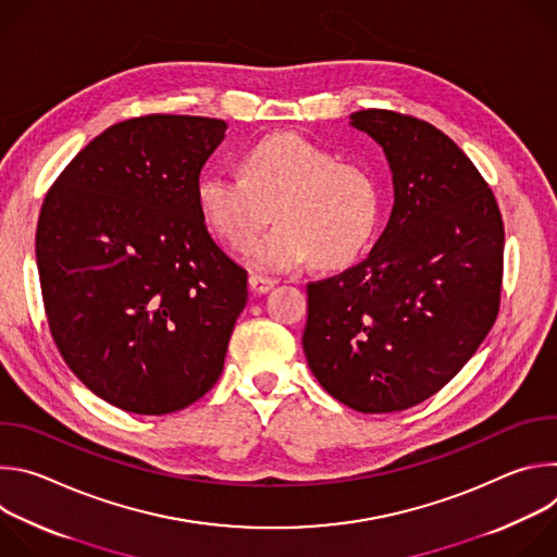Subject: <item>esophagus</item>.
I'll use <instances>...</instances> for the list:
<instances>
[{"label": "esophagus", "instance_id": "34e87169", "mask_svg": "<svg viewBox=\"0 0 557 557\" xmlns=\"http://www.w3.org/2000/svg\"><path fill=\"white\" fill-rule=\"evenodd\" d=\"M273 286H275V280H271V277H264V275H251L249 277V288L253 293H267Z\"/></svg>", "mask_w": 557, "mask_h": 557}]
</instances>
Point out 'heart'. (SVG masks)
Returning <instances> with one entry per match:
<instances>
[{
    "instance_id": "1",
    "label": "heart",
    "mask_w": 557,
    "mask_h": 557,
    "mask_svg": "<svg viewBox=\"0 0 557 557\" xmlns=\"http://www.w3.org/2000/svg\"><path fill=\"white\" fill-rule=\"evenodd\" d=\"M196 205L231 249H247L264 224H277L249 251L260 271L301 262L342 269L355 262L379 228L383 185L363 163L297 134H271L240 153V176L205 172Z\"/></svg>"
}]
</instances>
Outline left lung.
Returning a JSON list of instances; mask_svg holds the SVG:
<instances>
[{"instance_id":"left-lung-1","label":"left lung","mask_w":557,"mask_h":557,"mask_svg":"<svg viewBox=\"0 0 557 557\" xmlns=\"http://www.w3.org/2000/svg\"><path fill=\"white\" fill-rule=\"evenodd\" d=\"M350 125L383 147L394 207L363 262L306 286L301 346L344 406L401 412L449 383L492 331L503 215L479 170L434 125L389 110L355 112Z\"/></svg>"}]
</instances>
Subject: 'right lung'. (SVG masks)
Wrapping results in <instances>:
<instances>
[{
	"instance_id": "add662e5",
	"label": "right lung",
	"mask_w": 557,
	"mask_h": 557,
	"mask_svg": "<svg viewBox=\"0 0 557 557\" xmlns=\"http://www.w3.org/2000/svg\"><path fill=\"white\" fill-rule=\"evenodd\" d=\"M226 123L149 114L108 127L54 181L37 222L52 339L103 401L178 412L222 374L247 271L207 231L196 181Z\"/></svg>"
}]
</instances>
